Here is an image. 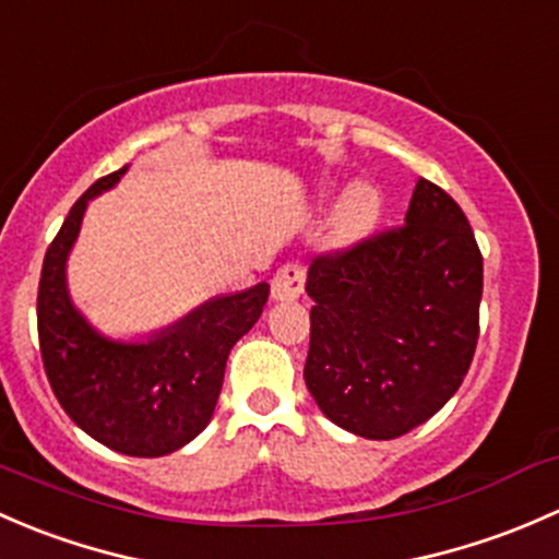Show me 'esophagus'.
<instances>
[{"label": "esophagus", "mask_w": 559, "mask_h": 559, "mask_svg": "<svg viewBox=\"0 0 559 559\" xmlns=\"http://www.w3.org/2000/svg\"><path fill=\"white\" fill-rule=\"evenodd\" d=\"M304 282H307V269L298 263H287L274 274L272 298L274 301H296L304 296Z\"/></svg>", "instance_id": "1"}]
</instances>
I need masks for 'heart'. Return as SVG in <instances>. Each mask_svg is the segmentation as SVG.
I'll list each match as a JSON object with an SVG mask.
<instances>
[{"label":"heart","mask_w":559,"mask_h":559,"mask_svg":"<svg viewBox=\"0 0 559 559\" xmlns=\"http://www.w3.org/2000/svg\"><path fill=\"white\" fill-rule=\"evenodd\" d=\"M379 212H382V199L377 188L368 182H353L333 206V237L342 245L364 239L377 226Z\"/></svg>","instance_id":"heart-1"}]
</instances>
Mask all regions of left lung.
<instances>
[{"mask_svg":"<svg viewBox=\"0 0 559 559\" xmlns=\"http://www.w3.org/2000/svg\"><path fill=\"white\" fill-rule=\"evenodd\" d=\"M304 379L320 412L399 439L457 393L479 338L481 252L450 193L419 177L395 231L309 266Z\"/></svg>","mask_w":559,"mask_h":559,"instance_id":"obj_1","label":"left lung"}]
</instances>
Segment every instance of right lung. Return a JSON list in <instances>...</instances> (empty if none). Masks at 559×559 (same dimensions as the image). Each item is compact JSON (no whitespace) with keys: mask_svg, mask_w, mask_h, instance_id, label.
<instances>
[{"mask_svg":"<svg viewBox=\"0 0 559 559\" xmlns=\"http://www.w3.org/2000/svg\"><path fill=\"white\" fill-rule=\"evenodd\" d=\"M129 166L102 177L69 210L45 252L37 331L45 373L80 430L131 457H164L210 425L234 344L255 325L266 282L199 304L147 336L102 333L69 296L67 261L88 201L120 182Z\"/></svg>","mask_w":559,"mask_h":559,"instance_id":"obj_1","label":"right lung"}]
</instances>
